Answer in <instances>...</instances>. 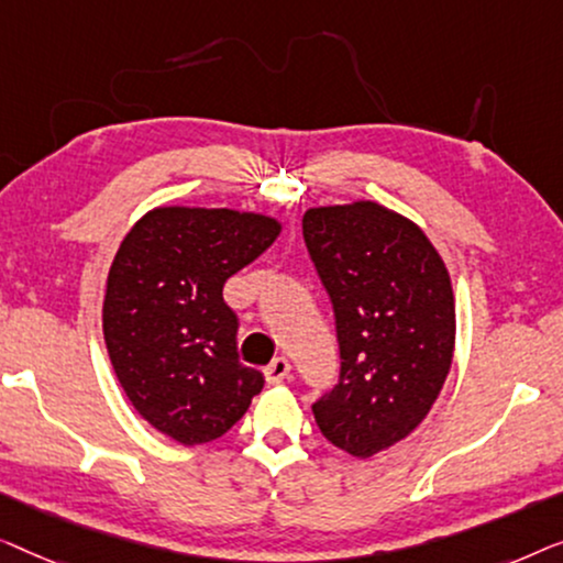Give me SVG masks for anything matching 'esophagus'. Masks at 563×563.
I'll use <instances>...</instances> for the list:
<instances>
[{"label": "esophagus", "mask_w": 563, "mask_h": 563, "mask_svg": "<svg viewBox=\"0 0 563 563\" xmlns=\"http://www.w3.org/2000/svg\"><path fill=\"white\" fill-rule=\"evenodd\" d=\"M290 375V362L285 360V357H275L271 364H267L265 367V379L271 385H278V383H283L285 377Z\"/></svg>", "instance_id": "1"}]
</instances>
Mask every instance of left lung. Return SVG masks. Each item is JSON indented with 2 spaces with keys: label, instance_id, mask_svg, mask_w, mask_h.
<instances>
[{
  "label": "left lung",
  "instance_id": "obj_1",
  "mask_svg": "<svg viewBox=\"0 0 563 563\" xmlns=\"http://www.w3.org/2000/svg\"><path fill=\"white\" fill-rule=\"evenodd\" d=\"M303 240L342 357L313 418L334 446L367 459L416 431L446 383L456 336L449 271L421 227L375 201L308 209Z\"/></svg>",
  "mask_w": 563,
  "mask_h": 563
}]
</instances>
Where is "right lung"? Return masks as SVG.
Masks as SVG:
<instances>
[{"label": "right lung", "mask_w": 563, "mask_h": 563, "mask_svg": "<svg viewBox=\"0 0 563 563\" xmlns=\"http://www.w3.org/2000/svg\"><path fill=\"white\" fill-rule=\"evenodd\" d=\"M278 234L265 213L157 206L117 250L101 311L109 360L134 410L184 446L224 437L263 390L221 290Z\"/></svg>", "instance_id": "obj_1"}]
</instances>
